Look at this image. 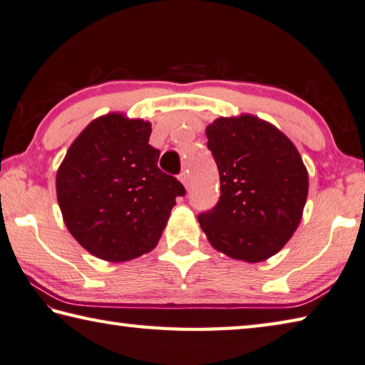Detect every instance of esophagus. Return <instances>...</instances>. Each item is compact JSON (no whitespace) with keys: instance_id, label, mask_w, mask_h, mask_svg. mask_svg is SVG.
<instances>
[{"instance_id":"34e87169","label":"esophagus","mask_w":365,"mask_h":365,"mask_svg":"<svg viewBox=\"0 0 365 365\" xmlns=\"http://www.w3.org/2000/svg\"><path fill=\"white\" fill-rule=\"evenodd\" d=\"M180 182L185 185V188H188V185H190V175H188V170H183V173L180 174Z\"/></svg>"}]
</instances>
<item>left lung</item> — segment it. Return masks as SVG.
<instances>
[{
    "label": "left lung",
    "mask_w": 365,
    "mask_h": 365,
    "mask_svg": "<svg viewBox=\"0 0 365 365\" xmlns=\"http://www.w3.org/2000/svg\"><path fill=\"white\" fill-rule=\"evenodd\" d=\"M220 173V199L197 221L210 245L234 259L259 262L280 252L302 218L309 174L294 144L253 115L207 126Z\"/></svg>",
    "instance_id": "1"
}]
</instances>
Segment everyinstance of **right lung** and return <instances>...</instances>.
<instances>
[{
	"mask_svg": "<svg viewBox=\"0 0 365 365\" xmlns=\"http://www.w3.org/2000/svg\"><path fill=\"white\" fill-rule=\"evenodd\" d=\"M152 125L107 113L69 147L56 173L64 225L87 252L121 262L158 244L183 185L158 168Z\"/></svg>",
	"mask_w": 365,
	"mask_h": 365,
	"instance_id": "obj_1",
	"label": "right lung"
}]
</instances>
